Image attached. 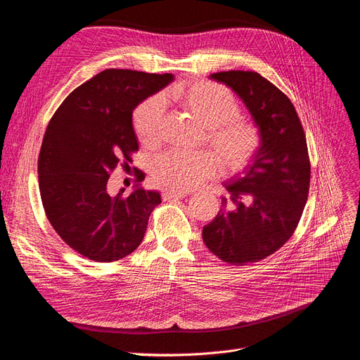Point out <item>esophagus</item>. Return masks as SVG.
<instances>
[{"label":"esophagus","mask_w":360,"mask_h":360,"mask_svg":"<svg viewBox=\"0 0 360 360\" xmlns=\"http://www.w3.org/2000/svg\"><path fill=\"white\" fill-rule=\"evenodd\" d=\"M186 196H188V193H186V192H180V191H171V189L162 191V199H164V200L181 199V198H186Z\"/></svg>","instance_id":"esophagus-1"}]
</instances>
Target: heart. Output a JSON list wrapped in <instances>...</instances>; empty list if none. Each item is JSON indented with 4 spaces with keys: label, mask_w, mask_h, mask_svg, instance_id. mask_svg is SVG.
Masks as SVG:
<instances>
[{
    "label": "heart",
    "mask_w": 360,
    "mask_h": 360,
    "mask_svg": "<svg viewBox=\"0 0 360 360\" xmlns=\"http://www.w3.org/2000/svg\"><path fill=\"white\" fill-rule=\"evenodd\" d=\"M164 100L176 103L205 127V141L220 158L226 171L245 168L262 148V133L255 122L239 117V102L224 85L211 81H193L169 89ZM162 102L146 98L133 115V127L145 148L161 141ZM220 171V162L211 152L172 150L156 158L153 180L172 191H189Z\"/></svg>",
    "instance_id": "b5f03b06"
}]
</instances>
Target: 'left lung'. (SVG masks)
I'll return each instance as SVG.
<instances>
[{
  "label": "left lung",
  "instance_id": "8db88e82",
  "mask_svg": "<svg viewBox=\"0 0 360 360\" xmlns=\"http://www.w3.org/2000/svg\"><path fill=\"white\" fill-rule=\"evenodd\" d=\"M226 84L245 103L262 133V148L226 189L227 199L204 226L207 248L220 260L243 266L260 262L288 240L303 214L310 186L306 134L291 100L252 70L210 75Z\"/></svg>",
  "mask_w": 360,
  "mask_h": 360
}]
</instances>
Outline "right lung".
I'll use <instances>...</instances> for the list:
<instances>
[{"label": "right lung", "mask_w": 360, "mask_h": 360, "mask_svg": "<svg viewBox=\"0 0 360 360\" xmlns=\"http://www.w3.org/2000/svg\"><path fill=\"white\" fill-rule=\"evenodd\" d=\"M172 78L106 69L72 91L49 122L38 158L42 207L57 235L89 260L112 263L130 255L161 204L160 193L140 188L141 171L128 196H110L108 180L139 150L134 108Z\"/></svg>", "instance_id": "add662e5"}]
</instances>
